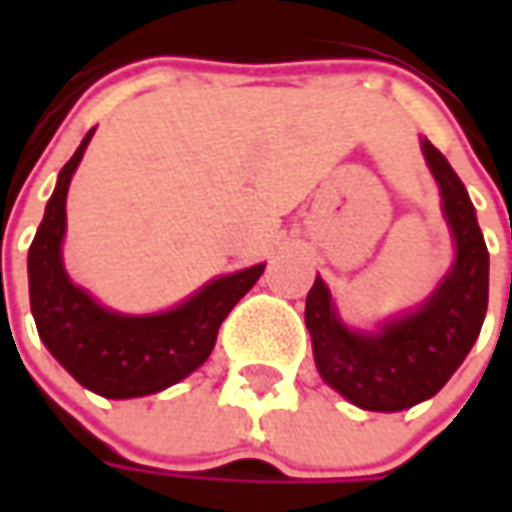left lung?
<instances>
[{
	"label": "left lung",
	"instance_id": "1",
	"mask_svg": "<svg viewBox=\"0 0 512 512\" xmlns=\"http://www.w3.org/2000/svg\"><path fill=\"white\" fill-rule=\"evenodd\" d=\"M422 150L456 242V259L442 285L419 310L384 322L376 333L344 325L319 276L307 293L305 325L316 367L333 390L362 410L396 413L436 396L479 339L487 313L490 256L473 202L442 153L427 139Z\"/></svg>",
	"mask_w": 512,
	"mask_h": 512
}]
</instances>
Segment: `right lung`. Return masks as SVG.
Here are the masks:
<instances>
[{
	"label": "right lung",
	"instance_id": "1",
	"mask_svg": "<svg viewBox=\"0 0 512 512\" xmlns=\"http://www.w3.org/2000/svg\"><path fill=\"white\" fill-rule=\"evenodd\" d=\"M93 130L59 173L28 250L30 310L39 339L82 387L105 399L150 396L205 364L227 313L259 282L265 265L213 279L179 307L153 316L113 313L73 285L62 265L65 199Z\"/></svg>",
	"mask_w": 512,
	"mask_h": 512
}]
</instances>
